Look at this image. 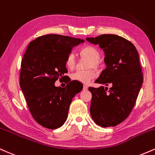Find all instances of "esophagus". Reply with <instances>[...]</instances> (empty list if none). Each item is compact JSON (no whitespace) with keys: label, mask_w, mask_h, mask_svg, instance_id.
I'll return each instance as SVG.
<instances>
[{"label":"esophagus","mask_w":155,"mask_h":155,"mask_svg":"<svg viewBox=\"0 0 155 155\" xmlns=\"http://www.w3.org/2000/svg\"><path fill=\"white\" fill-rule=\"evenodd\" d=\"M88 87L86 85H83V90H85V91L88 90Z\"/></svg>","instance_id":"1"}]
</instances>
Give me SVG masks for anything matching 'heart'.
Instances as JSON below:
<instances>
[{
	"instance_id": "b5f03b06",
	"label": "heart",
	"mask_w": 155,
	"mask_h": 155,
	"mask_svg": "<svg viewBox=\"0 0 155 155\" xmlns=\"http://www.w3.org/2000/svg\"><path fill=\"white\" fill-rule=\"evenodd\" d=\"M81 57H84L88 59V68H98L100 65V54L99 51L92 45H84L81 47L78 51ZM65 65L69 70H72L74 68L76 64V60L72 53H69L65 58ZM96 77V73L94 70H78L71 74V79L72 81L79 82V83L88 84L91 80Z\"/></svg>"
}]
</instances>
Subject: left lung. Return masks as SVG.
<instances>
[{"label":"left lung","instance_id":"8db88e82","mask_svg":"<svg viewBox=\"0 0 155 155\" xmlns=\"http://www.w3.org/2000/svg\"><path fill=\"white\" fill-rule=\"evenodd\" d=\"M86 40L99 44L104 51L107 67L95 83L112 85L108 91L104 86L89 87L91 115L103 128L115 126L130 114L142 85L139 53L131 42L117 35L104 34Z\"/></svg>","mask_w":155,"mask_h":155}]
</instances>
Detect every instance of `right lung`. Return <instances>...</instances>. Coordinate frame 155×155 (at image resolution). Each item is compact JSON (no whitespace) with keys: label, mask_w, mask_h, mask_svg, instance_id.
<instances>
[{"label":"right lung","mask_w":155,"mask_h":155,"mask_svg":"<svg viewBox=\"0 0 155 155\" xmlns=\"http://www.w3.org/2000/svg\"><path fill=\"white\" fill-rule=\"evenodd\" d=\"M79 38L45 35L30 42L21 62L19 85L35 120L48 129H56L66 121L72 98L82 88L73 81L65 88L56 87L58 79L67 77L65 58Z\"/></svg>","instance_id":"add662e5"}]
</instances>
